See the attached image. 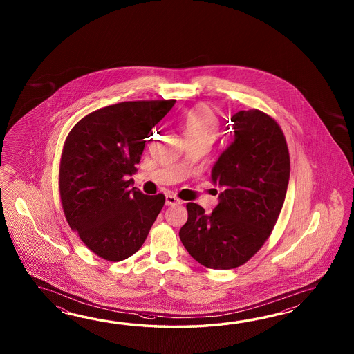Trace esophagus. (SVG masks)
Listing matches in <instances>:
<instances>
[{"mask_svg": "<svg viewBox=\"0 0 354 354\" xmlns=\"http://www.w3.org/2000/svg\"><path fill=\"white\" fill-rule=\"evenodd\" d=\"M180 203V200L177 197V196H174V194H167L166 205H168V206H172V205H178Z\"/></svg>", "mask_w": 354, "mask_h": 354, "instance_id": "obj_1", "label": "esophagus"}]
</instances>
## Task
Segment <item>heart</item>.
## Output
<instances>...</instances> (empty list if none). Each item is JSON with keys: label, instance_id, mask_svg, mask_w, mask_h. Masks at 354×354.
Wrapping results in <instances>:
<instances>
[{"label": "heart", "instance_id": "b5f03b06", "mask_svg": "<svg viewBox=\"0 0 354 354\" xmlns=\"http://www.w3.org/2000/svg\"><path fill=\"white\" fill-rule=\"evenodd\" d=\"M220 121L207 106L197 105L180 121L186 140H203L212 143L218 136Z\"/></svg>", "mask_w": 354, "mask_h": 354}]
</instances>
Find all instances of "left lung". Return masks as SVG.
<instances>
[{
	"label": "left lung",
	"instance_id": "obj_1",
	"mask_svg": "<svg viewBox=\"0 0 354 354\" xmlns=\"http://www.w3.org/2000/svg\"><path fill=\"white\" fill-rule=\"evenodd\" d=\"M234 140L211 171L221 187L211 214L194 203L180 227L185 248L198 263L232 270L245 263L271 235L285 203L290 154L279 124L256 109L234 113ZM218 192V191H216Z\"/></svg>",
	"mask_w": 354,
	"mask_h": 354
}]
</instances>
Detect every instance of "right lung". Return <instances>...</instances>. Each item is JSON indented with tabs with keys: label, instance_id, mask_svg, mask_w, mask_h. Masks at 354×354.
Instances as JSON below:
<instances>
[{
	"label": "right lung",
	"instance_id": "1",
	"mask_svg": "<svg viewBox=\"0 0 354 354\" xmlns=\"http://www.w3.org/2000/svg\"><path fill=\"white\" fill-rule=\"evenodd\" d=\"M176 100L128 101L88 113L68 134L59 167L68 224L95 254L119 262L143 245L166 197L130 188L151 129Z\"/></svg>",
	"mask_w": 354,
	"mask_h": 354
}]
</instances>
